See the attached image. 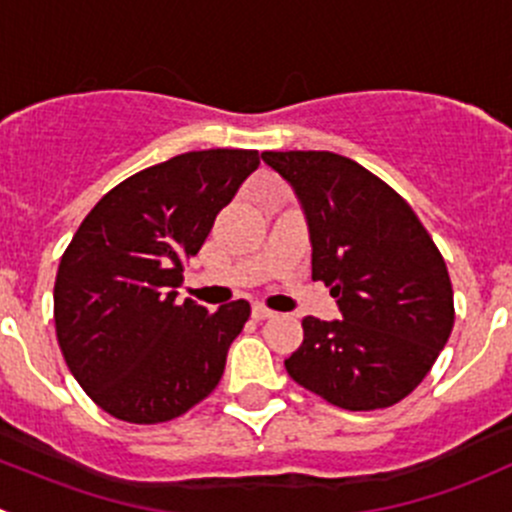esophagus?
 I'll return each mask as SVG.
<instances>
[{"label": "esophagus", "instance_id": "obj_1", "mask_svg": "<svg viewBox=\"0 0 512 512\" xmlns=\"http://www.w3.org/2000/svg\"><path fill=\"white\" fill-rule=\"evenodd\" d=\"M272 309H267L265 304H252V317L255 319H267V317H272Z\"/></svg>", "mask_w": 512, "mask_h": 512}]
</instances>
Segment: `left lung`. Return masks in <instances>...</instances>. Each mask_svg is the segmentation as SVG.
Returning a JSON list of instances; mask_svg holds the SVG:
<instances>
[{"label": "left lung", "instance_id": "8db88e82", "mask_svg": "<svg viewBox=\"0 0 512 512\" xmlns=\"http://www.w3.org/2000/svg\"><path fill=\"white\" fill-rule=\"evenodd\" d=\"M297 193L312 240V280L332 287L342 319L304 317L287 374L347 411L411 394L451 337L446 262L411 205L364 165L329 151H265Z\"/></svg>", "mask_w": 512, "mask_h": 512}]
</instances>
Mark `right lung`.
<instances>
[{
  "label": "right lung",
  "mask_w": 512,
  "mask_h": 512,
  "mask_svg": "<svg viewBox=\"0 0 512 512\" xmlns=\"http://www.w3.org/2000/svg\"><path fill=\"white\" fill-rule=\"evenodd\" d=\"M260 165L242 148L190 151L108 190L61 255L56 339L66 366L106 414L163 423L218 386L250 302H178L185 262Z\"/></svg>",
  "instance_id": "right-lung-1"
}]
</instances>
